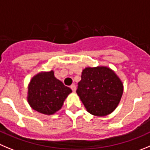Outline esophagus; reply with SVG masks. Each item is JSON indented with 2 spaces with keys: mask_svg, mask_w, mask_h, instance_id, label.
Returning a JSON list of instances; mask_svg holds the SVG:
<instances>
[{
  "mask_svg": "<svg viewBox=\"0 0 150 150\" xmlns=\"http://www.w3.org/2000/svg\"><path fill=\"white\" fill-rule=\"evenodd\" d=\"M71 89H72V90L74 92H75V90H76V86H75V84H72V85H71Z\"/></svg>",
  "mask_w": 150,
  "mask_h": 150,
  "instance_id": "obj_1",
  "label": "esophagus"
}]
</instances>
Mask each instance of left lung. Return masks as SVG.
Returning a JSON list of instances; mask_svg holds the SVG:
<instances>
[{
  "mask_svg": "<svg viewBox=\"0 0 150 150\" xmlns=\"http://www.w3.org/2000/svg\"><path fill=\"white\" fill-rule=\"evenodd\" d=\"M123 92L121 80L106 66L83 69L76 91L86 111L98 117L107 115L115 110Z\"/></svg>",
  "mask_w": 150,
  "mask_h": 150,
  "instance_id": "8db88e82",
  "label": "left lung"
}]
</instances>
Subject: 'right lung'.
Wrapping results in <instances>:
<instances>
[{"mask_svg": "<svg viewBox=\"0 0 150 150\" xmlns=\"http://www.w3.org/2000/svg\"><path fill=\"white\" fill-rule=\"evenodd\" d=\"M71 92L70 88L54 77V71L40 72L28 85L27 101L34 110L50 115L61 110Z\"/></svg>", "mask_w": 150, "mask_h": 150, "instance_id": "1", "label": "right lung"}]
</instances>
